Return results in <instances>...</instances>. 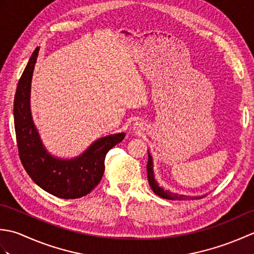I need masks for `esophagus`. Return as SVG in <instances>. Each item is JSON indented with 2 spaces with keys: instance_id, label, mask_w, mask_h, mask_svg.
<instances>
[{
  "instance_id": "esophagus-1",
  "label": "esophagus",
  "mask_w": 254,
  "mask_h": 254,
  "mask_svg": "<svg viewBox=\"0 0 254 254\" xmlns=\"http://www.w3.org/2000/svg\"><path fill=\"white\" fill-rule=\"evenodd\" d=\"M144 130H145V127H144V124L142 122L136 121L135 123H133V131L134 132L139 133V132H143Z\"/></svg>"
}]
</instances>
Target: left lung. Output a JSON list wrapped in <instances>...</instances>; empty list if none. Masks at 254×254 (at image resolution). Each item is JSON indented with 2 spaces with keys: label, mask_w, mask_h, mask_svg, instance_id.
<instances>
[{
  "label": "left lung",
  "mask_w": 254,
  "mask_h": 254,
  "mask_svg": "<svg viewBox=\"0 0 254 254\" xmlns=\"http://www.w3.org/2000/svg\"><path fill=\"white\" fill-rule=\"evenodd\" d=\"M147 179L148 183L152 190L155 192V194H157L158 196L166 198V199H177V201H187V199H198V198H203L205 195L207 194H203V195H185V194H179V193H175L171 192L169 190H165L164 188L159 187L158 182L155 179V175H154V161L152 155L148 152V161H147Z\"/></svg>",
  "instance_id": "left-lung-1"
}]
</instances>
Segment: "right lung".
Segmentation results:
<instances>
[{"instance_id": "1", "label": "right lung", "mask_w": 254, "mask_h": 254, "mask_svg": "<svg viewBox=\"0 0 254 254\" xmlns=\"http://www.w3.org/2000/svg\"><path fill=\"white\" fill-rule=\"evenodd\" d=\"M39 49L37 47L32 52L15 94L14 123L19 158L32 181L46 192L60 198H78L98 186L107 153L123 141L126 133L99 137L76 157L52 155L41 141L30 109L31 79Z\"/></svg>"}]
</instances>
